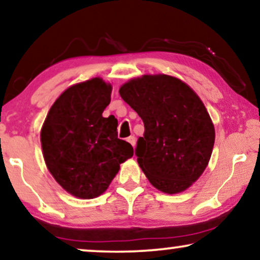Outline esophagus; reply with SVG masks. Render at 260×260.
Wrapping results in <instances>:
<instances>
[{
  "label": "esophagus",
  "instance_id": "34e87169",
  "mask_svg": "<svg viewBox=\"0 0 260 260\" xmlns=\"http://www.w3.org/2000/svg\"><path fill=\"white\" fill-rule=\"evenodd\" d=\"M126 141L129 142V143L133 145V147H135V144H136V137L135 136H130V137H127L126 138Z\"/></svg>",
  "mask_w": 260,
  "mask_h": 260
}]
</instances>
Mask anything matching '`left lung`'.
<instances>
[{
  "mask_svg": "<svg viewBox=\"0 0 260 260\" xmlns=\"http://www.w3.org/2000/svg\"><path fill=\"white\" fill-rule=\"evenodd\" d=\"M119 94L144 123L135 154L148 180L163 193L187 189L204 173L214 145L204 103L187 84L166 74L127 81Z\"/></svg>",
  "mask_w": 260,
  "mask_h": 260,
  "instance_id": "left-lung-1",
  "label": "left lung"
}]
</instances>
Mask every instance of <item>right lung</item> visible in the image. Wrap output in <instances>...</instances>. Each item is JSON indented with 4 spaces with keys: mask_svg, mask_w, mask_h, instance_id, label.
I'll return each instance as SVG.
<instances>
[{
    "mask_svg": "<svg viewBox=\"0 0 260 260\" xmlns=\"http://www.w3.org/2000/svg\"><path fill=\"white\" fill-rule=\"evenodd\" d=\"M111 101V85L101 78L73 85L52 105L41 130L45 162L56 182L80 199L104 193L134 155L119 140L115 117L102 116Z\"/></svg>",
    "mask_w": 260,
    "mask_h": 260,
    "instance_id": "obj_1",
    "label": "right lung"
}]
</instances>
